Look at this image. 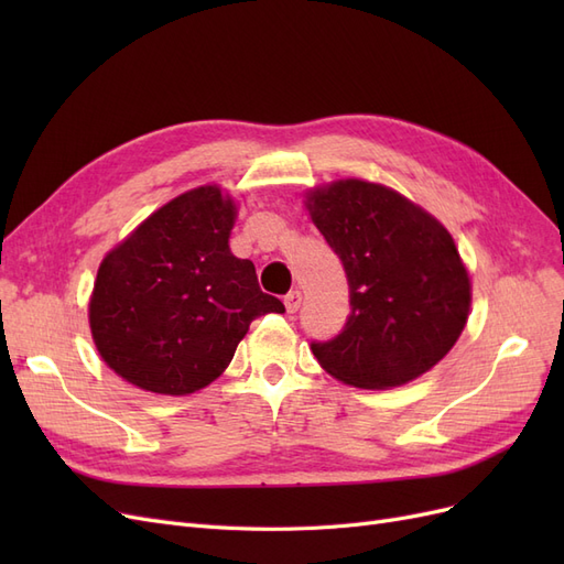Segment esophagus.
Masks as SVG:
<instances>
[{
	"instance_id": "esophagus-1",
	"label": "esophagus",
	"mask_w": 564,
	"mask_h": 564,
	"mask_svg": "<svg viewBox=\"0 0 564 564\" xmlns=\"http://www.w3.org/2000/svg\"><path fill=\"white\" fill-rule=\"evenodd\" d=\"M301 301H303V296H301V292H296V289H294V292H289L286 296H284V305H286V313H296L299 308H301Z\"/></svg>"
}]
</instances>
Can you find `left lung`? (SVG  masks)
Masks as SVG:
<instances>
[{
  "mask_svg": "<svg viewBox=\"0 0 564 564\" xmlns=\"http://www.w3.org/2000/svg\"><path fill=\"white\" fill-rule=\"evenodd\" d=\"M313 224L344 263L350 317L313 340L317 362L357 388L421 377L460 336L470 280L445 226L390 187L336 181L311 193Z\"/></svg>",
  "mask_w": 564,
  "mask_h": 564,
  "instance_id": "left-lung-1",
  "label": "left lung"
}]
</instances>
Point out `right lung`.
<instances>
[{
    "label": "right lung",
    "mask_w": 564,
    "mask_h": 564,
    "mask_svg": "<svg viewBox=\"0 0 564 564\" xmlns=\"http://www.w3.org/2000/svg\"><path fill=\"white\" fill-rule=\"evenodd\" d=\"M232 199L204 185L135 228L98 268L89 324L106 365L162 395H187L218 379L249 324L284 313L256 268L230 253Z\"/></svg>",
    "instance_id": "add662e5"
}]
</instances>
